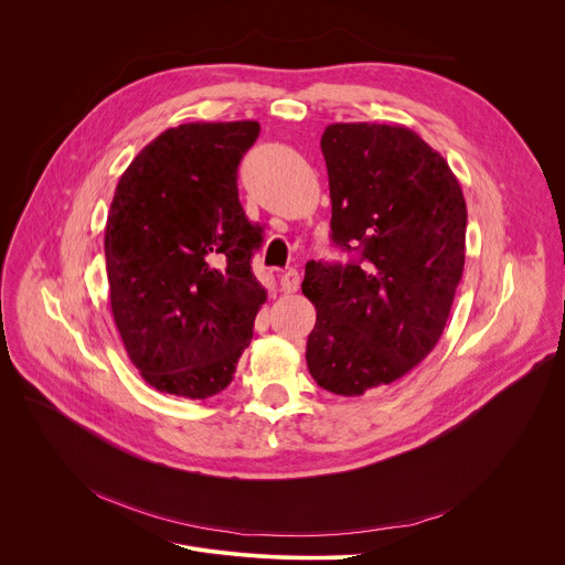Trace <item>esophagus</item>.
<instances>
[{"mask_svg": "<svg viewBox=\"0 0 565 565\" xmlns=\"http://www.w3.org/2000/svg\"><path fill=\"white\" fill-rule=\"evenodd\" d=\"M279 286L284 292H295L299 288V273L297 270H288L281 275L279 279Z\"/></svg>", "mask_w": 565, "mask_h": 565, "instance_id": "esophagus-1", "label": "esophagus"}]
</instances>
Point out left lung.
I'll use <instances>...</instances> for the list:
<instances>
[{"label": "left lung", "instance_id": "obj_1", "mask_svg": "<svg viewBox=\"0 0 565 565\" xmlns=\"http://www.w3.org/2000/svg\"><path fill=\"white\" fill-rule=\"evenodd\" d=\"M331 238L358 256L306 264L318 320L306 340L316 383L361 396L415 370L444 333L465 273L467 202L415 130L331 124L322 135Z\"/></svg>", "mask_w": 565, "mask_h": 565}]
</instances>
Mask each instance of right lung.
Wrapping results in <instances>:
<instances>
[{"instance_id": "right-lung-1", "label": "right lung", "mask_w": 565, "mask_h": 565, "mask_svg": "<svg viewBox=\"0 0 565 565\" xmlns=\"http://www.w3.org/2000/svg\"><path fill=\"white\" fill-rule=\"evenodd\" d=\"M256 121H195L158 135L119 178L106 223L113 318L160 392L225 390L268 292L252 273L262 227L238 202Z\"/></svg>"}]
</instances>
